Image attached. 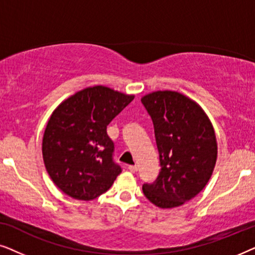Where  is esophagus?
Returning <instances> with one entry per match:
<instances>
[{"instance_id": "34e87169", "label": "esophagus", "mask_w": 255, "mask_h": 255, "mask_svg": "<svg viewBox=\"0 0 255 255\" xmlns=\"http://www.w3.org/2000/svg\"><path fill=\"white\" fill-rule=\"evenodd\" d=\"M128 169L130 170L131 173H135V172H137V170H138V167L135 166V165H134V166H128Z\"/></svg>"}]
</instances>
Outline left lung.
I'll use <instances>...</instances> for the list:
<instances>
[{
	"label": "left lung",
	"instance_id": "1",
	"mask_svg": "<svg viewBox=\"0 0 255 255\" xmlns=\"http://www.w3.org/2000/svg\"><path fill=\"white\" fill-rule=\"evenodd\" d=\"M141 103L152 118L161 166L154 182L142 184V193L159 208L180 207L203 190L214 172V127L195 101L177 92H153Z\"/></svg>",
	"mask_w": 255,
	"mask_h": 255
}]
</instances>
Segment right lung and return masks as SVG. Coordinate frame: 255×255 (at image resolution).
<instances>
[{"label": "right lung", "mask_w": 255, "mask_h": 255, "mask_svg": "<svg viewBox=\"0 0 255 255\" xmlns=\"http://www.w3.org/2000/svg\"><path fill=\"white\" fill-rule=\"evenodd\" d=\"M133 99L104 86L88 87L51 115L43 159L52 181L66 195L90 201L113 186L122 168L114 162L115 146L107 127Z\"/></svg>", "instance_id": "add662e5"}]
</instances>
